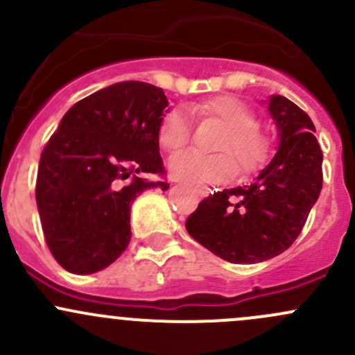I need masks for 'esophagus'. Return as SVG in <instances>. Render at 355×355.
Here are the masks:
<instances>
[{
	"label": "esophagus",
	"instance_id": "34e87169",
	"mask_svg": "<svg viewBox=\"0 0 355 355\" xmlns=\"http://www.w3.org/2000/svg\"><path fill=\"white\" fill-rule=\"evenodd\" d=\"M196 191H198V194L200 196V198H206L207 192H209V189H207V187H198Z\"/></svg>",
	"mask_w": 355,
	"mask_h": 355
}]
</instances>
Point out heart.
Wrapping results in <instances>:
<instances>
[{
    "mask_svg": "<svg viewBox=\"0 0 355 355\" xmlns=\"http://www.w3.org/2000/svg\"><path fill=\"white\" fill-rule=\"evenodd\" d=\"M199 118H209L223 125L211 142L216 153L182 151L170 159V171L178 180L194 185L216 184L239 173L257 170L270 155V139L257 127V116L250 106L234 96H218L192 108ZM191 137V123L182 110L168 111L157 127V141L166 151L182 148Z\"/></svg>",
    "mask_w": 355,
    "mask_h": 355,
    "instance_id": "heart-1",
    "label": "heart"
}]
</instances>
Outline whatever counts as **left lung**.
Returning <instances> with one entry per match:
<instances>
[{
	"label": "left lung",
	"mask_w": 355,
	"mask_h": 355,
	"mask_svg": "<svg viewBox=\"0 0 355 355\" xmlns=\"http://www.w3.org/2000/svg\"><path fill=\"white\" fill-rule=\"evenodd\" d=\"M280 148L252 184L214 192L187 218L189 235L230 263H261L293 244L323 187L313 120L284 96L268 105Z\"/></svg>",
	"instance_id": "8db88e82"
}]
</instances>
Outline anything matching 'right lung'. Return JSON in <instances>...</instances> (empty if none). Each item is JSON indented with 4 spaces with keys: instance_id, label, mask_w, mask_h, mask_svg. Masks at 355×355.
<instances>
[{
    "instance_id": "1",
    "label": "right lung",
    "mask_w": 355,
    "mask_h": 355,
    "mask_svg": "<svg viewBox=\"0 0 355 355\" xmlns=\"http://www.w3.org/2000/svg\"><path fill=\"white\" fill-rule=\"evenodd\" d=\"M168 106L163 89L128 80L75 103L39 161L35 200L44 241L62 268L91 275L110 266L130 242V204L166 182L157 127Z\"/></svg>"
}]
</instances>
